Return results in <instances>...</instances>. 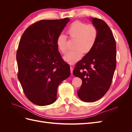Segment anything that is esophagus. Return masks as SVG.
I'll use <instances>...</instances> for the list:
<instances>
[{
  "label": "esophagus",
  "mask_w": 132,
  "mask_h": 132,
  "mask_svg": "<svg viewBox=\"0 0 132 132\" xmlns=\"http://www.w3.org/2000/svg\"><path fill=\"white\" fill-rule=\"evenodd\" d=\"M70 72H71V74H72V73H73V67L70 66Z\"/></svg>",
  "instance_id": "34e87169"
}]
</instances>
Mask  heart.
Here are the masks:
<instances>
[{"label": "heart", "mask_w": 132, "mask_h": 132, "mask_svg": "<svg viewBox=\"0 0 132 132\" xmlns=\"http://www.w3.org/2000/svg\"><path fill=\"white\" fill-rule=\"evenodd\" d=\"M67 32L70 38L77 39L75 45L77 50L69 51L64 57V59L69 64H74L82 57L84 52L87 53L93 49L97 38L98 31L93 25H87L85 22L77 21L71 23ZM56 43L59 50L65 54L68 50L65 36L60 34Z\"/></svg>", "instance_id": "heart-1"}]
</instances>
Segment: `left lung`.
Instances as JSON below:
<instances>
[{
  "label": "left lung",
  "mask_w": 132,
  "mask_h": 132,
  "mask_svg": "<svg viewBox=\"0 0 132 132\" xmlns=\"http://www.w3.org/2000/svg\"><path fill=\"white\" fill-rule=\"evenodd\" d=\"M91 20L98 31L96 41L73 71L82 81L77 92L78 97L86 102H95L106 94L116 67V45L109 26L100 19L91 18Z\"/></svg>",
  "instance_id": "left-lung-1"
}]
</instances>
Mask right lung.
Wrapping results in <instances>:
<instances>
[{"mask_svg":"<svg viewBox=\"0 0 132 132\" xmlns=\"http://www.w3.org/2000/svg\"><path fill=\"white\" fill-rule=\"evenodd\" d=\"M69 18L42 20L27 27L16 52L18 78L26 97L35 105L46 106L57 99L58 87L70 75L56 41Z\"/></svg>","mask_w":132,"mask_h":132,"instance_id":"1","label":"right lung"}]
</instances>
